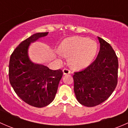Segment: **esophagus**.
I'll return each mask as SVG.
<instances>
[{
	"label": "esophagus",
	"mask_w": 128,
	"mask_h": 128,
	"mask_svg": "<svg viewBox=\"0 0 128 128\" xmlns=\"http://www.w3.org/2000/svg\"><path fill=\"white\" fill-rule=\"evenodd\" d=\"M63 71V74H64V75H66V74H69L70 73V70H69L68 69H64L62 70Z\"/></svg>",
	"instance_id": "esophagus-1"
}]
</instances>
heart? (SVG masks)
<instances>
[{
    "label": "heart",
    "mask_w": 128,
    "mask_h": 128,
    "mask_svg": "<svg viewBox=\"0 0 128 128\" xmlns=\"http://www.w3.org/2000/svg\"><path fill=\"white\" fill-rule=\"evenodd\" d=\"M98 52V44L94 40L86 37L72 36L66 38L60 45L57 54L60 58L69 56V64L75 69L89 66Z\"/></svg>",
    "instance_id": "b5f03b06"
}]
</instances>
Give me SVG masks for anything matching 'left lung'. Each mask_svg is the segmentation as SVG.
Here are the masks:
<instances>
[{
	"mask_svg": "<svg viewBox=\"0 0 128 128\" xmlns=\"http://www.w3.org/2000/svg\"><path fill=\"white\" fill-rule=\"evenodd\" d=\"M100 51L96 59L73 76L75 95L82 105H98L110 97L118 83V60L109 43L98 37Z\"/></svg>",
	"mask_w": 128,
	"mask_h": 128,
	"instance_id": "left-lung-1",
	"label": "left lung"
}]
</instances>
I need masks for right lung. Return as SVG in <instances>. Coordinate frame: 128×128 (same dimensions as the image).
I'll use <instances>...</instances> for the list:
<instances>
[{
  "label": "right lung",
  "instance_id": "right-lung-1",
  "mask_svg": "<svg viewBox=\"0 0 128 128\" xmlns=\"http://www.w3.org/2000/svg\"><path fill=\"white\" fill-rule=\"evenodd\" d=\"M48 32L37 33L23 41L12 54L9 62V80L16 95L33 106L42 108L54 99L63 72L33 62L28 56L32 42L46 36Z\"/></svg>",
  "mask_w": 128,
  "mask_h": 128
}]
</instances>
